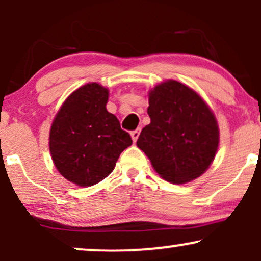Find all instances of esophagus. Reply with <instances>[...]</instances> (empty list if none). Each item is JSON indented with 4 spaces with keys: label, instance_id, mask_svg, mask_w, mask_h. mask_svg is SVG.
<instances>
[{
    "label": "esophagus",
    "instance_id": "34e87169",
    "mask_svg": "<svg viewBox=\"0 0 261 261\" xmlns=\"http://www.w3.org/2000/svg\"><path fill=\"white\" fill-rule=\"evenodd\" d=\"M139 136H140V128L131 131V139H133L134 142H136L137 139H139Z\"/></svg>",
    "mask_w": 261,
    "mask_h": 261
}]
</instances>
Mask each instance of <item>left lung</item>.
Instances as JSON below:
<instances>
[{
	"label": "left lung",
	"mask_w": 261,
	"mask_h": 261,
	"mask_svg": "<svg viewBox=\"0 0 261 261\" xmlns=\"http://www.w3.org/2000/svg\"><path fill=\"white\" fill-rule=\"evenodd\" d=\"M148 101L151 122L141 131L137 147L167 181L184 184L199 178L218 148L214 113L195 91L174 80L155 86Z\"/></svg>",
	"instance_id": "8db88e82"
}]
</instances>
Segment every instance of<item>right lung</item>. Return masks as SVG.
Listing matches in <instances>:
<instances>
[{"mask_svg": "<svg viewBox=\"0 0 261 261\" xmlns=\"http://www.w3.org/2000/svg\"><path fill=\"white\" fill-rule=\"evenodd\" d=\"M108 97L109 91L95 82L80 87L60 108L50 128L54 164L80 187L107 178L121 152L133 145L118 118L107 110Z\"/></svg>", "mask_w": 261, "mask_h": 261, "instance_id": "add662e5", "label": "right lung"}]
</instances>
